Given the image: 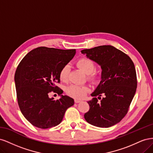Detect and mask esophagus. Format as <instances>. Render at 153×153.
I'll list each match as a JSON object with an SVG mask.
<instances>
[{"label": "esophagus", "mask_w": 153, "mask_h": 153, "mask_svg": "<svg viewBox=\"0 0 153 153\" xmlns=\"http://www.w3.org/2000/svg\"><path fill=\"white\" fill-rule=\"evenodd\" d=\"M81 100H78V99H75V103H80L81 102Z\"/></svg>", "instance_id": "34e87169"}]
</instances>
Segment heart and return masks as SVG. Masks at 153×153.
I'll return each mask as SVG.
<instances>
[{"label":"heart","mask_w":153,"mask_h":153,"mask_svg":"<svg viewBox=\"0 0 153 153\" xmlns=\"http://www.w3.org/2000/svg\"><path fill=\"white\" fill-rule=\"evenodd\" d=\"M77 66L81 70L84 72L85 74L92 73L96 69V65L94 62L92 60L88 58H82L80 59L76 62ZM69 75V67L68 65L64 66L62 68L61 71L59 72V78L63 82L67 81ZM92 79H96L97 76H91ZM89 91V87L84 85H80L77 84H73L67 87L66 92L69 96L77 99H81L87 94L88 91Z\"/></svg>","instance_id":"1"}]
</instances>
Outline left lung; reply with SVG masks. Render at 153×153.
<instances>
[{"instance_id":"obj_1","label":"left lung","mask_w":153,"mask_h":153,"mask_svg":"<svg viewBox=\"0 0 153 153\" xmlns=\"http://www.w3.org/2000/svg\"><path fill=\"white\" fill-rule=\"evenodd\" d=\"M81 52L102 69L101 80L91 94L94 98L87 102L90 108L84 118L97 127L114 126L126 115L135 94L137 80L134 64L128 55L111 45L85 49Z\"/></svg>"}]
</instances>
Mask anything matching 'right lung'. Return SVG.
<instances>
[{"mask_svg":"<svg viewBox=\"0 0 153 153\" xmlns=\"http://www.w3.org/2000/svg\"><path fill=\"white\" fill-rule=\"evenodd\" d=\"M75 49L61 50L41 47L31 50L18 64L15 82L18 106L25 118L33 126L47 129L61 123L74 100L62 95L59 72L75 56ZM52 91L61 96L50 99Z\"/></svg>","mask_w":153,"mask_h":153,"instance_id":"right-lung-1","label":"right lung"}]
</instances>
